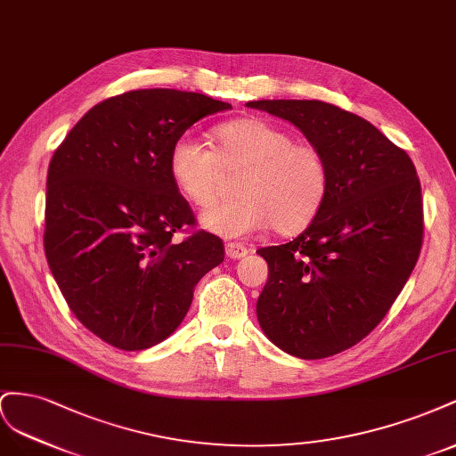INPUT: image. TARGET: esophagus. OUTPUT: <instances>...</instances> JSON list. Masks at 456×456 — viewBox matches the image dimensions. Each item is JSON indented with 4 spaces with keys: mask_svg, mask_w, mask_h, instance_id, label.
<instances>
[{
    "mask_svg": "<svg viewBox=\"0 0 456 456\" xmlns=\"http://www.w3.org/2000/svg\"><path fill=\"white\" fill-rule=\"evenodd\" d=\"M225 254L231 259H240V257L248 254V248H246V246L240 244V242H227L225 244Z\"/></svg>",
    "mask_w": 456,
    "mask_h": 456,
    "instance_id": "1",
    "label": "esophagus"
}]
</instances>
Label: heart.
Masks as SVG:
<instances>
[{"mask_svg":"<svg viewBox=\"0 0 456 456\" xmlns=\"http://www.w3.org/2000/svg\"><path fill=\"white\" fill-rule=\"evenodd\" d=\"M167 167L177 191L197 208L210 206L225 172H240L239 197L212 206L200 225L225 239L252 235L273 225L294 235L314 221L327 202L330 166L309 141L262 118L224 122L212 129V147L192 134L179 135Z\"/></svg>","mask_w":456,"mask_h":456,"instance_id":"b5f03b06","label":"heart"}]
</instances>
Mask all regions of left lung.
Wrapping results in <instances>:
<instances>
[{"label":"left lung","mask_w":456,"mask_h":456,"mask_svg":"<svg viewBox=\"0 0 456 456\" xmlns=\"http://www.w3.org/2000/svg\"><path fill=\"white\" fill-rule=\"evenodd\" d=\"M289 120L324 152L330 189L294 240L259 248L269 279L257 321L300 359L340 354L370 334L419 262L422 192L409 154L361 116L322 101H250Z\"/></svg>","instance_id":"1"}]
</instances>
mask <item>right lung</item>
<instances>
[{
    "label": "right lung",
    "mask_w": 456,
    "mask_h": 456,
    "mask_svg": "<svg viewBox=\"0 0 456 456\" xmlns=\"http://www.w3.org/2000/svg\"><path fill=\"white\" fill-rule=\"evenodd\" d=\"M231 105L135 89L84 114L49 162L44 248L76 319L124 351L160 344L185 319L224 240L197 225L167 167L174 141Z\"/></svg>",
    "instance_id": "add662e5"
}]
</instances>
